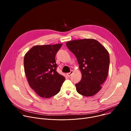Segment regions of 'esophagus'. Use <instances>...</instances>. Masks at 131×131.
Masks as SVG:
<instances>
[{
	"instance_id": "obj_1",
	"label": "esophagus",
	"mask_w": 131,
	"mask_h": 131,
	"mask_svg": "<svg viewBox=\"0 0 131 131\" xmlns=\"http://www.w3.org/2000/svg\"><path fill=\"white\" fill-rule=\"evenodd\" d=\"M73 70H71L70 72L67 73V76H68V77H70V76L71 75V74L73 73Z\"/></svg>"
}]
</instances>
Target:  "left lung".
I'll return each mask as SVG.
<instances>
[{
    "label": "left lung",
    "instance_id": "left-lung-1",
    "mask_svg": "<svg viewBox=\"0 0 131 131\" xmlns=\"http://www.w3.org/2000/svg\"><path fill=\"white\" fill-rule=\"evenodd\" d=\"M77 59L82 73L76 90L84 96L95 95L102 88L108 73L110 58L106 49L93 39L73 40L66 42Z\"/></svg>",
    "mask_w": 131,
    "mask_h": 131
}]
</instances>
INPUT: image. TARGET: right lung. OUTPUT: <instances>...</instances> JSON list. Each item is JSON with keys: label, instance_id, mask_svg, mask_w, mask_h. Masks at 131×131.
Instances as JSON below:
<instances>
[{"label": "right lung", "instance_id": "add662e5", "mask_svg": "<svg viewBox=\"0 0 131 131\" xmlns=\"http://www.w3.org/2000/svg\"><path fill=\"white\" fill-rule=\"evenodd\" d=\"M62 45L35 46L24 56V71L28 84L42 98L57 94L65 80L57 71L55 59Z\"/></svg>", "mask_w": 131, "mask_h": 131}]
</instances>
